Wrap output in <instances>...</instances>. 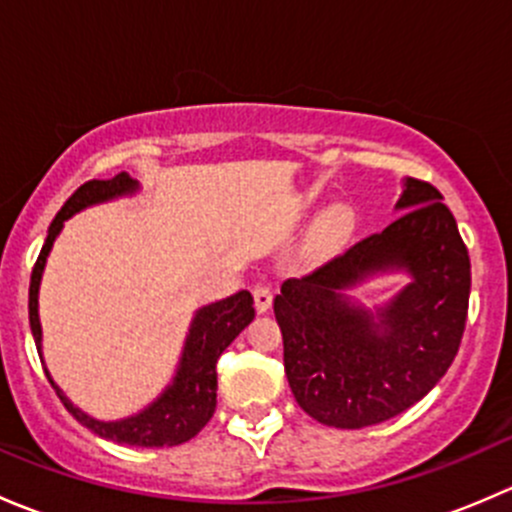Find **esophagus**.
<instances>
[{
  "label": "esophagus",
  "mask_w": 512,
  "mask_h": 512,
  "mask_svg": "<svg viewBox=\"0 0 512 512\" xmlns=\"http://www.w3.org/2000/svg\"><path fill=\"white\" fill-rule=\"evenodd\" d=\"M252 297H255V309L260 314H265L267 309L272 307V292L265 282H257V285L252 287Z\"/></svg>",
  "instance_id": "obj_1"
}]
</instances>
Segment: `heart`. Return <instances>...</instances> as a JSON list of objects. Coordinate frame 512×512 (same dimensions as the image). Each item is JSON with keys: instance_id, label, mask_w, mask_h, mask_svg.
Listing matches in <instances>:
<instances>
[{"instance_id": "b5f03b06", "label": "heart", "mask_w": 512, "mask_h": 512, "mask_svg": "<svg viewBox=\"0 0 512 512\" xmlns=\"http://www.w3.org/2000/svg\"><path fill=\"white\" fill-rule=\"evenodd\" d=\"M354 215L347 205H332L314 220L307 235V250L312 255H329L352 237Z\"/></svg>"}]
</instances>
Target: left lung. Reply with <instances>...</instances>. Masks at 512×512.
I'll list each match as a JSON object with an SVG mask.
<instances>
[{
	"label": "left lung",
	"instance_id": "1",
	"mask_svg": "<svg viewBox=\"0 0 512 512\" xmlns=\"http://www.w3.org/2000/svg\"><path fill=\"white\" fill-rule=\"evenodd\" d=\"M404 215L275 297L285 374L297 404L324 426L364 428L411 409L461 347L471 260L443 195L406 178ZM410 275L379 308L346 294L371 276Z\"/></svg>",
	"mask_w": 512,
	"mask_h": 512
}]
</instances>
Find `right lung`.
<instances>
[{"label": "right lung", "instance_id": "add662e5", "mask_svg": "<svg viewBox=\"0 0 512 512\" xmlns=\"http://www.w3.org/2000/svg\"><path fill=\"white\" fill-rule=\"evenodd\" d=\"M141 190V183L131 178L128 173H118L111 180H89L81 185L74 195L64 203V208L56 213L54 223L49 225V235H46L44 247L39 252L32 270V285H29V324H32V334L36 349L41 356V322H39V287L41 275H44L46 257H49L54 240L59 232L64 230V223L74 218L81 210L91 208V205L108 203L116 198H128ZM255 319V307H252V294L247 289L232 294V297L220 299V302L205 304L195 312L193 322H190L188 337H185L183 354H180L178 366H175L173 381L163 389V394L156 401L146 406L138 414L118 418V421H98L81 411L79 406L71 404L69 396L56 386L51 374L46 371V379L54 386L56 396L61 404L66 406L71 416L94 431L96 436L106 438V441L123 443V446H138V448H163V446H180V443L190 441L198 436L200 428L210 421L215 414V404H218V364L220 354L232 344V339ZM44 359V356H41Z\"/></svg>", "mask_w": 512, "mask_h": 512}]
</instances>
